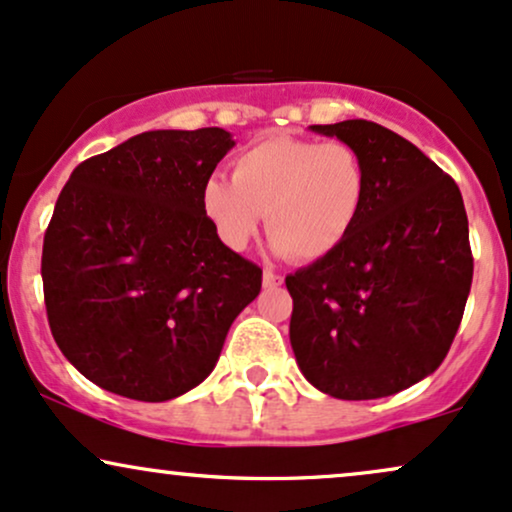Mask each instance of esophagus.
Listing matches in <instances>:
<instances>
[{"mask_svg": "<svg viewBox=\"0 0 512 512\" xmlns=\"http://www.w3.org/2000/svg\"><path fill=\"white\" fill-rule=\"evenodd\" d=\"M263 285H266V287H280L282 285V275L275 273V270L266 268V270H263Z\"/></svg>", "mask_w": 512, "mask_h": 512, "instance_id": "esophagus-1", "label": "esophagus"}]
</instances>
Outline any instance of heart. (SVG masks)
<instances>
[{
    "label": "heart",
    "instance_id": "obj_1",
    "mask_svg": "<svg viewBox=\"0 0 512 512\" xmlns=\"http://www.w3.org/2000/svg\"><path fill=\"white\" fill-rule=\"evenodd\" d=\"M369 170L342 141L275 136L237 155L230 179H208L201 208L218 242L244 251L261 230L294 261H321L340 249L362 215Z\"/></svg>",
    "mask_w": 512,
    "mask_h": 512
}]
</instances>
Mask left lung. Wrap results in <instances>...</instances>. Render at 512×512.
<instances>
[{"label":"left lung","mask_w":512,"mask_h":512,"mask_svg":"<svg viewBox=\"0 0 512 512\" xmlns=\"http://www.w3.org/2000/svg\"><path fill=\"white\" fill-rule=\"evenodd\" d=\"M311 131L359 150L369 194L345 244L285 278L292 350L321 393L386 398L434 374L458 333L474 270L465 203L453 177L386 126Z\"/></svg>","instance_id":"left-lung-1"}]
</instances>
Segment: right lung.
<instances>
[{
    "instance_id": "right-lung-1",
    "label": "right lung",
    "mask_w": 512,
    "mask_h": 512,
    "mask_svg": "<svg viewBox=\"0 0 512 512\" xmlns=\"http://www.w3.org/2000/svg\"><path fill=\"white\" fill-rule=\"evenodd\" d=\"M230 131H146L83 160L42 242L52 338L114 395L165 402L215 369L263 270L225 249L201 191Z\"/></svg>"
}]
</instances>
